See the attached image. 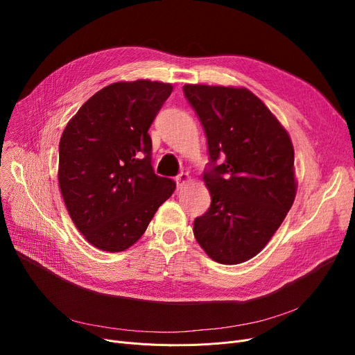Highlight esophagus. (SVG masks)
<instances>
[{
    "instance_id": "34e87169",
    "label": "esophagus",
    "mask_w": 355,
    "mask_h": 355,
    "mask_svg": "<svg viewBox=\"0 0 355 355\" xmlns=\"http://www.w3.org/2000/svg\"><path fill=\"white\" fill-rule=\"evenodd\" d=\"M175 181H177V187H178V189H182L185 184L191 181V175H190L189 173H181V174L177 175Z\"/></svg>"
}]
</instances>
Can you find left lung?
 Returning a JSON list of instances; mask_svg holds the SVG:
<instances>
[{
    "instance_id": "1",
    "label": "left lung",
    "mask_w": 355,
    "mask_h": 355,
    "mask_svg": "<svg viewBox=\"0 0 355 355\" xmlns=\"http://www.w3.org/2000/svg\"><path fill=\"white\" fill-rule=\"evenodd\" d=\"M182 89L206 130L213 162L202 177L211 206L194 220V237L221 265L246 262L269 243L293 204L291 137L246 87L189 83Z\"/></svg>"
}]
</instances>
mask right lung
Returning <instances> with one entry per match:
<instances>
[{
    "instance_id": "right-lung-1",
    "label": "right lung",
    "mask_w": 355,
    "mask_h": 355,
    "mask_svg": "<svg viewBox=\"0 0 355 355\" xmlns=\"http://www.w3.org/2000/svg\"><path fill=\"white\" fill-rule=\"evenodd\" d=\"M171 83H110L89 98L59 144V185L74 226L92 246L123 252L141 239L175 182L151 165L148 134Z\"/></svg>"
}]
</instances>
